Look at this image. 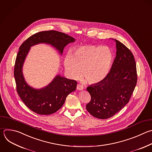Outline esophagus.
I'll return each instance as SVG.
<instances>
[{
    "instance_id": "34e87169",
    "label": "esophagus",
    "mask_w": 152,
    "mask_h": 152,
    "mask_svg": "<svg viewBox=\"0 0 152 152\" xmlns=\"http://www.w3.org/2000/svg\"><path fill=\"white\" fill-rule=\"evenodd\" d=\"M76 88H77V89L78 91H81V90L83 89V86L82 85H77Z\"/></svg>"
}]
</instances>
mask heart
I'll use <instances>...</instances> for the list:
<instances>
[{
    "instance_id": "obj_1",
    "label": "heart",
    "mask_w": 152,
    "mask_h": 152,
    "mask_svg": "<svg viewBox=\"0 0 152 152\" xmlns=\"http://www.w3.org/2000/svg\"><path fill=\"white\" fill-rule=\"evenodd\" d=\"M112 62L113 54L109 47L86 45L76 48L72 56H66L64 67L70 78H79L82 73L88 83L96 84L107 76Z\"/></svg>"
}]
</instances>
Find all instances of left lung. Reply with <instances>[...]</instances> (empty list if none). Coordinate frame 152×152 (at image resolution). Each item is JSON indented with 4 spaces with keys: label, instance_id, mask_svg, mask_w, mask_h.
<instances>
[{
    "label": "left lung",
    "instance_id": "left-lung-1",
    "mask_svg": "<svg viewBox=\"0 0 152 152\" xmlns=\"http://www.w3.org/2000/svg\"><path fill=\"white\" fill-rule=\"evenodd\" d=\"M116 56L107 76L86 89L91 99L87 111L104 119L112 117L129 102L137 81L136 63L131 50L116 39Z\"/></svg>",
    "mask_w": 152,
    "mask_h": 152
}]
</instances>
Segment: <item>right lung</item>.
I'll return each mask as SVG.
<instances>
[{
    "label": "right lung",
    "instance_id": "1",
    "mask_svg": "<svg viewBox=\"0 0 152 152\" xmlns=\"http://www.w3.org/2000/svg\"><path fill=\"white\" fill-rule=\"evenodd\" d=\"M75 41L73 37L64 33L49 30L32 35L20 46L14 67L17 91L23 102L34 113L48 115L58 111L64 104L67 95L76 90L77 82L57 75L43 88L36 89L30 86L23 73V64L30 48L39 43H45L51 45L62 55L64 47Z\"/></svg>",
    "mask_w": 152,
    "mask_h": 152
}]
</instances>
